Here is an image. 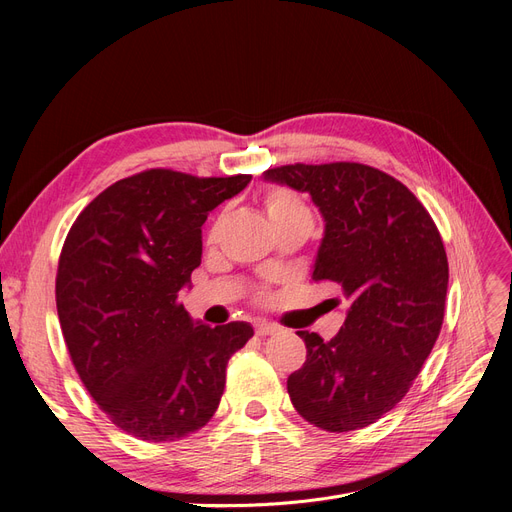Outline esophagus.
<instances>
[{
    "mask_svg": "<svg viewBox=\"0 0 512 512\" xmlns=\"http://www.w3.org/2000/svg\"><path fill=\"white\" fill-rule=\"evenodd\" d=\"M278 332L276 324H267V321H257L255 324V334L257 336H272Z\"/></svg>",
    "mask_w": 512,
    "mask_h": 512,
    "instance_id": "obj_1",
    "label": "esophagus"
}]
</instances>
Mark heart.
<instances>
[{
	"label": "heart",
	"mask_w": 512,
	"mask_h": 512,
	"mask_svg": "<svg viewBox=\"0 0 512 512\" xmlns=\"http://www.w3.org/2000/svg\"><path fill=\"white\" fill-rule=\"evenodd\" d=\"M265 209H267V215H270L272 222H280V220L294 218V215L309 213L307 205L292 191H288V188H282V186L272 188V191L265 195Z\"/></svg>",
	"instance_id": "b5f03b06"
}]
</instances>
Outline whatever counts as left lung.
<instances>
[{"instance_id": "left-lung-1", "label": "left lung", "mask_w": 512, "mask_h": 512, "mask_svg": "<svg viewBox=\"0 0 512 512\" xmlns=\"http://www.w3.org/2000/svg\"><path fill=\"white\" fill-rule=\"evenodd\" d=\"M263 178L311 195L326 222L311 278L334 282L346 299L332 340L297 332L307 359L288 375L292 405L326 432L367 427L405 398L438 340L448 288L442 236L405 184L371 166L294 164Z\"/></svg>"}]
</instances>
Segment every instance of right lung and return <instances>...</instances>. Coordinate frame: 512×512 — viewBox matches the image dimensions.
<instances>
[{"label": "right lung", "instance_id": "1", "mask_svg": "<svg viewBox=\"0 0 512 512\" xmlns=\"http://www.w3.org/2000/svg\"><path fill=\"white\" fill-rule=\"evenodd\" d=\"M249 174L197 178L147 170L107 186L72 224L56 305L76 373L126 434L174 442L220 405L228 359L253 328H209L180 303L201 265V226Z\"/></svg>", "mask_w": 512, "mask_h": 512}]
</instances>
